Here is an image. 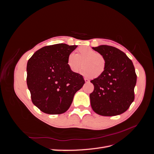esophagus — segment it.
Returning <instances> with one entry per match:
<instances>
[{
  "label": "esophagus",
  "instance_id": "obj_1",
  "mask_svg": "<svg viewBox=\"0 0 154 154\" xmlns=\"http://www.w3.org/2000/svg\"><path fill=\"white\" fill-rule=\"evenodd\" d=\"M84 80H85V83H88V82H90V81H89V80H88L87 78H84Z\"/></svg>",
  "mask_w": 154,
  "mask_h": 154
}]
</instances>
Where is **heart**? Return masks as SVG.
Instances as JSON below:
<instances>
[{"mask_svg":"<svg viewBox=\"0 0 154 154\" xmlns=\"http://www.w3.org/2000/svg\"><path fill=\"white\" fill-rule=\"evenodd\" d=\"M82 62V72L87 77L99 78L106 68V60L103 56L87 46L79 48L76 51V54L71 53L67 57L68 67L74 73L78 72Z\"/></svg>","mask_w":154,"mask_h":154,"instance_id":"b5f03b06","label":"heart"}]
</instances>
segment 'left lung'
<instances>
[{
    "label": "left lung",
    "instance_id": "obj_1",
    "mask_svg": "<svg viewBox=\"0 0 154 154\" xmlns=\"http://www.w3.org/2000/svg\"><path fill=\"white\" fill-rule=\"evenodd\" d=\"M106 60L104 73L91 82L94 91L90 94L92 110L103 116H114L127 110L134 100L137 75L132 60L123 51L112 46L92 48Z\"/></svg>",
    "mask_w": 154,
    "mask_h": 154
}]
</instances>
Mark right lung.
Masks as SVG:
<instances>
[{
  "label": "right lung",
  "instance_id": "add662e5",
  "mask_svg": "<svg viewBox=\"0 0 154 154\" xmlns=\"http://www.w3.org/2000/svg\"><path fill=\"white\" fill-rule=\"evenodd\" d=\"M77 45L45 46L27 64V85L31 101L43 112L61 114L69 109L75 93L85 83L82 75L68 67L67 57Z\"/></svg>",
  "mask_w": 154,
  "mask_h": 154
}]
</instances>
